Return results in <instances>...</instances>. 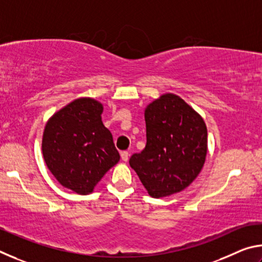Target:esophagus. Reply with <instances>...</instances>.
Wrapping results in <instances>:
<instances>
[{
    "label": "esophagus",
    "mask_w": 262,
    "mask_h": 262,
    "mask_svg": "<svg viewBox=\"0 0 262 262\" xmlns=\"http://www.w3.org/2000/svg\"><path fill=\"white\" fill-rule=\"evenodd\" d=\"M128 158H129V152L128 151H122L121 152V159L123 162H127Z\"/></svg>",
    "instance_id": "esophagus-1"
}]
</instances>
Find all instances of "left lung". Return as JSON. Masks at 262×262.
Listing matches in <instances>:
<instances>
[{
	"label": "left lung",
	"instance_id": "left-lung-1",
	"mask_svg": "<svg viewBox=\"0 0 262 262\" xmlns=\"http://www.w3.org/2000/svg\"><path fill=\"white\" fill-rule=\"evenodd\" d=\"M147 144L129 159L150 196L179 193L193 183L207 156L203 119L180 97L166 94L145 108Z\"/></svg>",
	"mask_w": 262,
	"mask_h": 262
}]
</instances>
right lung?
Masks as SVG:
<instances>
[{"label": "right lung", "instance_id": "add662e5", "mask_svg": "<svg viewBox=\"0 0 262 262\" xmlns=\"http://www.w3.org/2000/svg\"><path fill=\"white\" fill-rule=\"evenodd\" d=\"M101 113L99 101L79 98L53 115L43 130L47 167L62 186L78 194L91 193L120 159Z\"/></svg>", "mask_w": 262, "mask_h": 262}]
</instances>
